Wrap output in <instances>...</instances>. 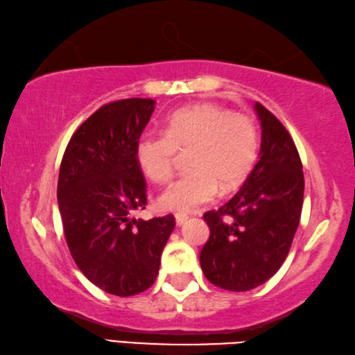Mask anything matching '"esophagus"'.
I'll list each match as a JSON object with an SVG mask.
<instances>
[{"instance_id":"34e87169","label":"esophagus","mask_w":355,"mask_h":355,"mask_svg":"<svg viewBox=\"0 0 355 355\" xmlns=\"http://www.w3.org/2000/svg\"><path fill=\"white\" fill-rule=\"evenodd\" d=\"M175 222H177L178 227L180 225H184L186 222H188V216H186V214H177L175 216Z\"/></svg>"}]
</instances>
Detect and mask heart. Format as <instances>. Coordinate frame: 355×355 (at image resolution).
Masks as SVG:
<instances>
[{"label":"heart","mask_w":355,"mask_h":355,"mask_svg":"<svg viewBox=\"0 0 355 355\" xmlns=\"http://www.w3.org/2000/svg\"><path fill=\"white\" fill-rule=\"evenodd\" d=\"M189 152L191 172L159 196V207L189 213L233 191L249 175L258 153V131L248 114L203 101L172 112L164 131H146L136 141L139 169L150 182L167 183L178 152Z\"/></svg>","instance_id":"obj_1"}]
</instances>
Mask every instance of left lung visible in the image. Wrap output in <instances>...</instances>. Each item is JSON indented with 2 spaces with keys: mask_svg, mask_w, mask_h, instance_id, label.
Segmentation results:
<instances>
[{
  "mask_svg": "<svg viewBox=\"0 0 355 355\" xmlns=\"http://www.w3.org/2000/svg\"><path fill=\"white\" fill-rule=\"evenodd\" d=\"M260 159L235 197L203 214L209 238L200 266L213 285L249 291L279 271L290 252L304 202V172L293 137L260 103Z\"/></svg>",
  "mask_w": 355,
  "mask_h": 355,
  "instance_id": "8db88e82",
  "label": "left lung"
}]
</instances>
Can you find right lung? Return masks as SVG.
Here are the masks:
<instances>
[{
	"label": "right lung",
	"instance_id": "right-lung-1",
	"mask_svg": "<svg viewBox=\"0 0 355 355\" xmlns=\"http://www.w3.org/2000/svg\"><path fill=\"white\" fill-rule=\"evenodd\" d=\"M155 110L152 98H125L95 111L65 148L58 205L76 266L95 286L127 297L158 275L175 218L135 219L147 205V186L135 155Z\"/></svg>",
	"mask_w": 355,
	"mask_h": 355
}]
</instances>
